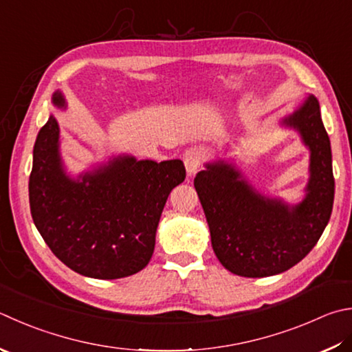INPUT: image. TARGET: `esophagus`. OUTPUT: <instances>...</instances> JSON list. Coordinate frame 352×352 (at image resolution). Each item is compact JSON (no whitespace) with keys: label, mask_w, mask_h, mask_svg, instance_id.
I'll list each match as a JSON object with an SVG mask.
<instances>
[{"label":"esophagus","mask_w":352,"mask_h":352,"mask_svg":"<svg viewBox=\"0 0 352 352\" xmlns=\"http://www.w3.org/2000/svg\"><path fill=\"white\" fill-rule=\"evenodd\" d=\"M204 159V151L201 148L191 147L184 153V164H185V170H187L188 176L196 175L199 168H201Z\"/></svg>","instance_id":"34e87169"}]
</instances>
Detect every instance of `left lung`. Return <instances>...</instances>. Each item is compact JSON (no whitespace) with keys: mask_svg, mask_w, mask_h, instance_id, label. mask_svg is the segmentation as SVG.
Listing matches in <instances>:
<instances>
[{"mask_svg":"<svg viewBox=\"0 0 352 352\" xmlns=\"http://www.w3.org/2000/svg\"><path fill=\"white\" fill-rule=\"evenodd\" d=\"M279 125L297 131L309 150V177L300 202L263 195L234 161L207 162L195 177L214 254L242 277L280 274L299 263L314 248L333 211V155L317 98L308 95Z\"/></svg>","mask_w":352,"mask_h":352,"instance_id":"1","label":"left lung"}]
</instances>
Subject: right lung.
Returning <instances> with one entry per match:
<instances>
[{
    "mask_svg": "<svg viewBox=\"0 0 352 352\" xmlns=\"http://www.w3.org/2000/svg\"><path fill=\"white\" fill-rule=\"evenodd\" d=\"M52 104L67 109L63 91ZM181 159L155 162L118 155L72 177L65 171L59 124L50 115L33 147L29 179L35 227L59 261L94 279H121L147 267L164 205L184 182Z\"/></svg>",
    "mask_w": 352,
    "mask_h": 352,
    "instance_id": "add662e5",
    "label": "right lung"
}]
</instances>
